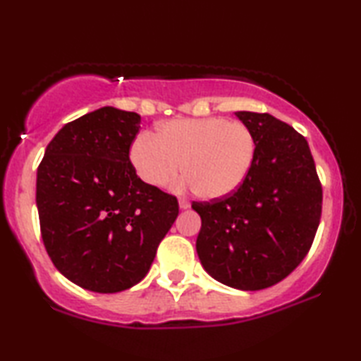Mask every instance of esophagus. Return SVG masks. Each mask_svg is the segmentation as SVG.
<instances>
[{"mask_svg":"<svg viewBox=\"0 0 361 361\" xmlns=\"http://www.w3.org/2000/svg\"><path fill=\"white\" fill-rule=\"evenodd\" d=\"M178 202H180V209H189V207H191V202H189L186 197H180Z\"/></svg>","mask_w":361,"mask_h":361,"instance_id":"1","label":"esophagus"}]
</instances>
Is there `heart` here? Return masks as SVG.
Listing matches in <instances>:
<instances>
[{
    "label": "heart",
    "mask_w": 361,
    "mask_h": 361,
    "mask_svg": "<svg viewBox=\"0 0 361 361\" xmlns=\"http://www.w3.org/2000/svg\"><path fill=\"white\" fill-rule=\"evenodd\" d=\"M256 143L240 121L224 118L175 119L133 140L130 161L140 178L164 188L183 170L181 188H197L207 199L226 197L239 189L252 169Z\"/></svg>",
    "instance_id": "1"
}]
</instances>
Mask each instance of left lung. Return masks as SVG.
Here are the masks:
<instances>
[{
    "label": "left lung",
    "instance_id": "obj_1",
    "mask_svg": "<svg viewBox=\"0 0 361 361\" xmlns=\"http://www.w3.org/2000/svg\"><path fill=\"white\" fill-rule=\"evenodd\" d=\"M235 116L253 132L252 169L232 194L192 202L202 219L195 248L213 279L255 291L290 276L309 253L323 192L301 133L267 113Z\"/></svg>",
    "mask_w": 361,
    "mask_h": 361
}]
</instances>
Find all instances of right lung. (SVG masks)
<instances>
[{"label": "right lung", "mask_w": 361, "mask_h": 361, "mask_svg": "<svg viewBox=\"0 0 361 361\" xmlns=\"http://www.w3.org/2000/svg\"><path fill=\"white\" fill-rule=\"evenodd\" d=\"M140 114L103 106L65 124L36 178L41 237L60 274L81 288L137 285L178 216L175 195L137 176L129 151Z\"/></svg>", "instance_id": "add662e5"}]
</instances>
